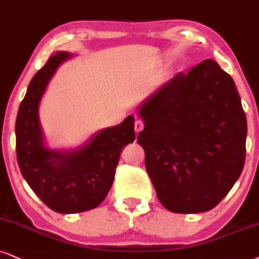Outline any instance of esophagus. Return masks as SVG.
Returning a JSON list of instances; mask_svg holds the SVG:
<instances>
[{
    "mask_svg": "<svg viewBox=\"0 0 259 259\" xmlns=\"http://www.w3.org/2000/svg\"><path fill=\"white\" fill-rule=\"evenodd\" d=\"M143 128H144V123H143V121L142 120H136V122H135V130H136V132L137 133H139L140 131H143Z\"/></svg>",
    "mask_w": 259,
    "mask_h": 259,
    "instance_id": "obj_1",
    "label": "esophagus"
}]
</instances>
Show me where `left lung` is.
I'll return each instance as SVG.
<instances>
[{"instance_id":"8db88e82","label":"left lung","mask_w":259,"mask_h":259,"mask_svg":"<svg viewBox=\"0 0 259 259\" xmlns=\"http://www.w3.org/2000/svg\"><path fill=\"white\" fill-rule=\"evenodd\" d=\"M138 114V144L159 202L178 213L209 211L240 177L246 116L234 81L213 60L179 73Z\"/></svg>"}]
</instances>
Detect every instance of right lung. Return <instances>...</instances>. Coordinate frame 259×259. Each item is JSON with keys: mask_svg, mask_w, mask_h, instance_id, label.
Masks as SVG:
<instances>
[{"mask_svg": "<svg viewBox=\"0 0 259 259\" xmlns=\"http://www.w3.org/2000/svg\"><path fill=\"white\" fill-rule=\"evenodd\" d=\"M73 55L57 52L34 74L19 107L15 136L21 174L41 202L54 211L75 213L103 202L114 181L122 149L135 142V117L97 132L81 148L50 150L44 144L38 108L50 79Z\"/></svg>", "mask_w": 259, "mask_h": 259, "instance_id": "add662e5", "label": "right lung"}]
</instances>
